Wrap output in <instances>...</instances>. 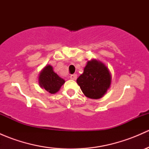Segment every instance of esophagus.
<instances>
[{
    "label": "esophagus",
    "instance_id": "1",
    "mask_svg": "<svg viewBox=\"0 0 149 149\" xmlns=\"http://www.w3.org/2000/svg\"><path fill=\"white\" fill-rule=\"evenodd\" d=\"M70 79H72V80H76V79H77V75H76V74L70 75Z\"/></svg>",
    "mask_w": 149,
    "mask_h": 149
}]
</instances>
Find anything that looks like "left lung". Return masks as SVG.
Listing matches in <instances>:
<instances>
[{
  "label": "left lung",
  "instance_id": "8db88e82",
  "mask_svg": "<svg viewBox=\"0 0 149 149\" xmlns=\"http://www.w3.org/2000/svg\"><path fill=\"white\" fill-rule=\"evenodd\" d=\"M76 82L86 97L98 100L104 97L110 87L112 76L104 63L96 59L88 61L84 73Z\"/></svg>",
  "mask_w": 149,
  "mask_h": 149
}]
</instances>
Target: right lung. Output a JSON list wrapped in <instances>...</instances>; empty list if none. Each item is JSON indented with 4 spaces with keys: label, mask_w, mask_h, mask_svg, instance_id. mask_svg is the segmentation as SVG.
<instances>
[{
    "label": "right lung",
    "mask_w": 149,
    "mask_h": 149,
    "mask_svg": "<svg viewBox=\"0 0 149 149\" xmlns=\"http://www.w3.org/2000/svg\"><path fill=\"white\" fill-rule=\"evenodd\" d=\"M65 82V81L63 79L60 77L54 71L53 68L50 65L45 66L39 74V85L49 94H53L58 92Z\"/></svg>",
    "instance_id": "1"
}]
</instances>
